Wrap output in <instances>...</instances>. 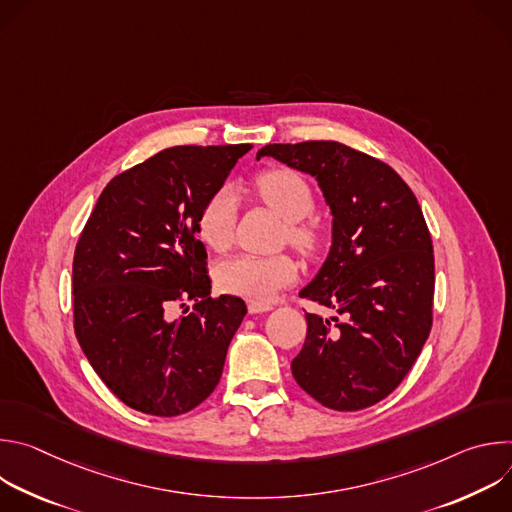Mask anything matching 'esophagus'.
Wrapping results in <instances>:
<instances>
[{
	"mask_svg": "<svg viewBox=\"0 0 512 512\" xmlns=\"http://www.w3.org/2000/svg\"><path fill=\"white\" fill-rule=\"evenodd\" d=\"M271 310H273L271 304H261V302H251L249 304L251 314H263V312H271Z\"/></svg>",
	"mask_w": 512,
	"mask_h": 512,
	"instance_id": "34e87169",
	"label": "esophagus"
}]
</instances>
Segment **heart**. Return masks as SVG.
<instances>
[{"mask_svg": "<svg viewBox=\"0 0 512 512\" xmlns=\"http://www.w3.org/2000/svg\"><path fill=\"white\" fill-rule=\"evenodd\" d=\"M257 196L275 210L285 225V237L302 251H314L318 245V231L304 218L314 208V194L308 182L291 170H265L255 178ZM237 196L229 186L210 194L198 214V235L214 251H227L235 239L237 227ZM298 277V263L287 253L279 255H251L241 253L221 261L216 267V281L231 294L267 302L279 289L294 283Z\"/></svg>", "mask_w": 512, "mask_h": 512, "instance_id": "b5f03b06", "label": "heart"}]
</instances>
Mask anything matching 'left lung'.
Returning <instances> with one entry per match:
<instances>
[{"label": "left lung", "instance_id": "left-lung-1", "mask_svg": "<svg viewBox=\"0 0 512 512\" xmlns=\"http://www.w3.org/2000/svg\"><path fill=\"white\" fill-rule=\"evenodd\" d=\"M263 156L314 176L332 212L330 253L300 298L334 316L306 314L291 373L328 409L371 407L399 387L431 330L435 267L421 206L391 166L338 141L269 143Z\"/></svg>", "mask_w": 512, "mask_h": 512}]
</instances>
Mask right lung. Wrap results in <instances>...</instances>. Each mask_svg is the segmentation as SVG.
<instances>
[{
  "label": "right lung",
  "instance_id": "obj_1",
  "mask_svg": "<svg viewBox=\"0 0 512 512\" xmlns=\"http://www.w3.org/2000/svg\"><path fill=\"white\" fill-rule=\"evenodd\" d=\"M249 150H162L105 186L79 237L75 334L101 381L135 411L182 415L221 381L247 306L235 296L210 298L198 214ZM192 299V313L171 318L174 305Z\"/></svg>",
  "mask_w": 512,
  "mask_h": 512
}]
</instances>
